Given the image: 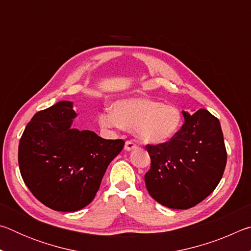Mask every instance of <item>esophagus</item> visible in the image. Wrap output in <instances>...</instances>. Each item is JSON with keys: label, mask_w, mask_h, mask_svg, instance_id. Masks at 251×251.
Segmentation results:
<instances>
[{"label": "esophagus", "mask_w": 251, "mask_h": 251, "mask_svg": "<svg viewBox=\"0 0 251 251\" xmlns=\"http://www.w3.org/2000/svg\"><path fill=\"white\" fill-rule=\"evenodd\" d=\"M136 148H137V145H136L135 143H133V142H126V144H125V150L127 151H133V150H136Z\"/></svg>", "instance_id": "obj_1"}]
</instances>
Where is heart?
Instances as JSON below:
<instances>
[{
    "mask_svg": "<svg viewBox=\"0 0 251 251\" xmlns=\"http://www.w3.org/2000/svg\"><path fill=\"white\" fill-rule=\"evenodd\" d=\"M99 123L104 128L131 129L144 143L163 144L179 131L182 113L175 105L146 97H128L116 100L112 110L101 112Z\"/></svg>",
    "mask_w": 251,
    "mask_h": 251,
    "instance_id": "1",
    "label": "heart"
}]
</instances>
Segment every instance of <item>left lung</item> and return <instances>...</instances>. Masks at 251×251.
<instances>
[{
  "label": "left lung",
  "mask_w": 251,
  "mask_h": 251,
  "mask_svg": "<svg viewBox=\"0 0 251 251\" xmlns=\"http://www.w3.org/2000/svg\"><path fill=\"white\" fill-rule=\"evenodd\" d=\"M181 113L185 123L171 141L146 146L151 159L146 188L157 202L173 209H188L209 196L227 161L217 118L203 108Z\"/></svg>",
  "instance_id": "1"
}]
</instances>
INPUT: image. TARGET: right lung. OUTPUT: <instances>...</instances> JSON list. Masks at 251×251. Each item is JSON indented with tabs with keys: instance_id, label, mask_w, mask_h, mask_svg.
<instances>
[{
	"instance_id": "obj_1",
	"label": "right lung",
	"mask_w": 251,
	"mask_h": 251,
	"mask_svg": "<svg viewBox=\"0 0 251 251\" xmlns=\"http://www.w3.org/2000/svg\"><path fill=\"white\" fill-rule=\"evenodd\" d=\"M73 101L61 100L36 113L19 145L23 180L39 201L57 211H76L94 199L122 139H104L73 124Z\"/></svg>"
}]
</instances>
